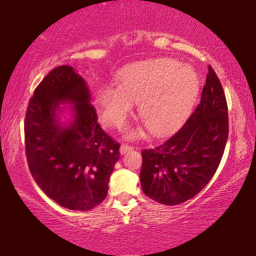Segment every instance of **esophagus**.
Returning <instances> with one entry per match:
<instances>
[{
  "mask_svg": "<svg viewBox=\"0 0 256 256\" xmlns=\"http://www.w3.org/2000/svg\"><path fill=\"white\" fill-rule=\"evenodd\" d=\"M132 149H133L132 146H128V144H123L122 146H120V152L123 154L128 152V151L132 150Z\"/></svg>",
  "mask_w": 256,
  "mask_h": 256,
  "instance_id": "obj_1",
  "label": "esophagus"
}]
</instances>
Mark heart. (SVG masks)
<instances>
[{"label": "heart", "instance_id": "1", "mask_svg": "<svg viewBox=\"0 0 256 256\" xmlns=\"http://www.w3.org/2000/svg\"><path fill=\"white\" fill-rule=\"evenodd\" d=\"M118 86H107L99 94L104 122L122 128L133 104L140 102V118L148 131L164 134L190 110L198 81L190 68L177 60L162 58L130 68L120 76Z\"/></svg>", "mask_w": 256, "mask_h": 256}]
</instances>
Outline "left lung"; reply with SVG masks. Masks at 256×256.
Here are the masks:
<instances>
[{
  "label": "left lung",
  "mask_w": 256,
  "mask_h": 256,
  "mask_svg": "<svg viewBox=\"0 0 256 256\" xmlns=\"http://www.w3.org/2000/svg\"><path fill=\"white\" fill-rule=\"evenodd\" d=\"M228 132L226 96L209 66L201 100L183 126L164 144L141 151L144 193L166 206L196 196L218 170Z\"/></svg>",
  "instance_id": "1"
}]
</instances>
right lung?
<instances>
[{
  "mask_svg": "<svg viewBox=\"0 0 256 256\" xmlns=\"http://www.w3.org/2000/svg\"><path fill=\"white\" fill-rule=\"evenodd\" d=\"M64 101L72 102L75 110L66 128L56 120ZM24 144L29 170L52 200L81 211L105 200L120 144L98 123L88 86L73 68H53L34 89L26 112Z\"/></svg>",
  "mask_w": 256,
  "mask_h": 256,
  "instance_id": "obj_1",
  "label": "right lung"
}]
</instances>
